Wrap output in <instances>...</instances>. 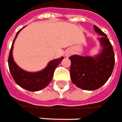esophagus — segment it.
I'll list each match as a JSON object with an SVG mask.
<instances>
[{"label":"esophagus","mask_w":122,"mask_h":122,"mask_svg":"<svg viewBox=\"0 0 122 122\" xmlns=\"http://www.w3.org/2000/svg\"><path fill=\"white\" fill-rule=\"evenodd\" d=\"M71 52H72V51L71 49H68L65 52V56L66 57H69L71 54Z\"/></svg>","instance_id":"obj_1"}]
</instances>
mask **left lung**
<instances>
[{"label":"left lung","instance_id":"left-lung-1","mask_svg":"<svg viewBox=\"0 0 122 122\" xmlns=\"http://www.w3.org/2000/svg\"><path fill=\"white\" fill-rule=\"evenodd\" d=\"M98 38L101 50L94 56L73 55L71 61V81L83 90L94 91L102 87L111 76L115 64L114 53L107 35L98 27L93 25Z\"/></svg>","mask_w":122,"mask_h":122}]
</instances>
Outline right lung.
<instances>
[{
  "label": "right lung",
  "instance_id": "obj_1",
  "mask_svg": "<svg viewBox=\"0 0 122 122\" xmlns=\"http://www.w3.org/2000/svg\"><path fill=\"white\" fill-rule=\"evenodd\" d=\"M23 28L18 31L13 41L8 57V66L13 79L19 86L29 91H38L45 88L51 83L55 69L64 59V57L50 61L46 67L39 71L29 72L23 70L15 62L12 54L14 43L19 33Z\"/></svg>",
  "mask_w": 122,
  "mask_h": 122
}]
</instances>
